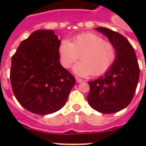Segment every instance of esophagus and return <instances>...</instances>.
<instances>
[{"instance_id": "1", "label": "esophagus", "mask_w": 146, "mask_h": 146, "mask_svg": "<svg viewBox=\"0 0 146 146\" xmlns=\"http://www.w3.org/2000/svg\"><path fill=\"white\" fill-rule=\"evenodd\" d=\"M76 82H82V80H81V79H80V78H76Z\"/></svg>"}]
</instances>
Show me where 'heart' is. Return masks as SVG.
<instances>
[{"label":"heart","instance_id":"heart-1","mask_svg":"<svg viewBox=\"0 0 146 146\" xmlns=\"http://www.w3.org/2000/svg\"><path fill=\"white\" fill-rule=\"evenodd\" d=\"M58 51L60 64L65 68L70 67L80 57L81 61L73 67L74 73L80 76L102 75L111 68L116 59L113 44L91 33L76 35L73 42L62 40Z\"/></svg>","mask_w":146,"mask_h":146}]
</instances>
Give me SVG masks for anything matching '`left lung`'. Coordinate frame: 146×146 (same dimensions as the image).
Masks as SVG:
<instances>
[{
  "instance_id": "8db88e82",
  "label": "left lung",
  "mask_w": 146,
  "mask_h": 146,
  "mask_svg": "<svg viewBox=\"0 0 146 146\" xmlns=\"http://www.w3.org/2000/svg\"><path fill=\"white\" fill-rule=\"evenodd\" d=\"M96 30L106 36L116 50V59L101 77L89 82V105L104 113H116L128 106L134 96L139 78L135 50L121 34L104 27Z\"/></svg>"
}]
</instances>
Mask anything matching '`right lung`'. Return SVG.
Segmentation results:
<instances>
[{
	"instance_id": "1",
	"label": "right lung",
	"mask_w": 146,
	"mask_h": 146,
	"mask_svg": "<svg viewBox=\"0 0 146 146\" xmlns=\"http://www.w3.org/2000/svg\"><path fill=\"white\" fill-rule=\"evenodd\" d=\"M60 43L54 31H35L12 57L13 92L32 113L45 115L59 111L75 85V77L60 63Z\"/></svg>"
}]
</instances>
